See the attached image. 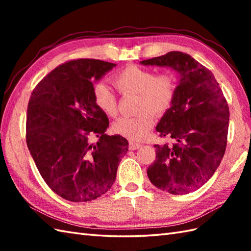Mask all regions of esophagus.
Returning a JSON list of instances; mask_svg holds the SVG:
<instances>
[{"mask_svg": "<svg viewBox=\"0 0 251 251\" xmlns=\"http://www.w3.org/2000/svg\"><path fill=\"white\" fill-rule=\"evenodd\" d=\"M140 147H141V143L134 142V141H130L129 142V149H130V150H137V149H139Z\"/></svg>", "mask_w": 251, "mask_h": 251, "instance_id": "obj_1", "label": "esophagus"}]
</instances>
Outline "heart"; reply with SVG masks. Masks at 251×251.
I'll list each match as a JSON object with an SVG mask.
<instances>
[{
    "label": "heart",
    "mask_w": 251,
    "mask_h": 251,
    "mask_svg": "<svg viewBox=\"0 0 251 251\" xmlns=\"http://www.w3.org/2000/svg\"><path fill=\"white\" fill-rule=\"evenodd\" d=\"M112 82L122 95L137 94L136 109L132 116H123L114 123V131L139 141L154 125V116L163 115L172 108L177 95V79L172 72L155 73L151 69L128 66L116 72ZM94 99L98 108L108 116L117 114V97L103 82L94 87Z\"/></svg>",
    "instance_id": "b5f03b06"
}]
</instances>
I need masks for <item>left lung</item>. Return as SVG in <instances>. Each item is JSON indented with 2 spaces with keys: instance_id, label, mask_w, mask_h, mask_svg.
<instances>
[{
  "instance_id": "left-lung-1",
  "label": "left lung",
  "mask_w": 251,
  "mask_h": 251,
  "mask_svg": "<svg viewBox=\"0 0 251 251\" xmlns=\"http://www.w3.org/2000/svg\"><path fill=\"white\" fill-rule=\"evenodd\" d=\"M141 63L169 67L180 74L175 102L156 126L158 136L174 143L154 146L156 157L148 177L167 193H191L212 177L225 155L227 101L211 71L185 52L169 51Z\"/></svg>"
}]
</instances>
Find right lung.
Masks as SVG:
<instances>
[{
  "label": "right lung",
  "instance_id": "add662e5",
  "mask_svg": "<svg viewBox=\"0 0 251 251\" xmlns=\"http://www.w3.org/2000/svg\"><path fill=\"white\" fill-rule=\"evenodd\" d=\"M97 59H74L58 66L31 93L25 139L37 169L62 199L83 202L111 189L128 141L108 136L109 119L94 99V81L115 67ZM100 138L96 145L90 142Z\"/></svg>",
  "mask_w": 251,
  "mask_h": 251
}]
</instances>
